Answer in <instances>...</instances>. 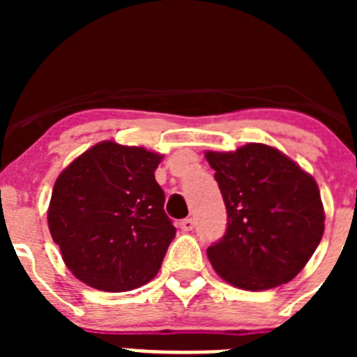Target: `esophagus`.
Segmentation results:
<instances>
[{
  "label": "esophagus",
  "instance_id": "1",
  "mask_svg": "<svg viewBox=\"0 0 357 357\" xmlns=\"http://www.w3.org/2000/svg\"><path fill=\"white\" fill-rule=\"evenodd\" d=\"M178 225H181V229L184 230V232H189V230H193V227H195L193 218H185V220H182V222L178 223Z\"/></svg>",
  "mask_w": 357,
  "mask_h": 357
}]
</instances>
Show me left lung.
<instances>
[{"mask_svg":"<svg viewBox=\"0 0 357 357\" xmlns=\"http://www.w3.org/2000/svg\"><path fill=\"white\" fill-rule=\"evenodd\" d=\"M227 207L225 236L207 248L214 272L236 288L286 284L324 236V204L309 173L277 148L248 143L207 151Z\"/></svg>","mask_w":357,"mask_h":357,"instance_id":"1","label":"left lung"}]
</instances>
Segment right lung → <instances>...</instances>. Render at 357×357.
<instances>
[{
  "instance_id": "right-lung-1",
  "label": "right lung",
  "mask_w": 357,
  "mask_h": 357,
  "mask_svg": "<svg viewBox=\"0 0 357 357\" xmlns=\"http://www.w3.org/2000/svg\"><path fill=\"white\" fill-rule=\"evenodd\" d=\"M162 155L114 141L94 144L53 185L48 227L66 266L102 291H130L159 272L175 227L155 181Z\"/></svg>"
}]
</instances>
